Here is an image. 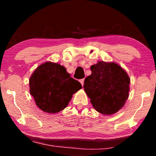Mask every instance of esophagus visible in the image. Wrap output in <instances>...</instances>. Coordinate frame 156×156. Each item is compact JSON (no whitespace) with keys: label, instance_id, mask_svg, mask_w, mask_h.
Listing matches in <instances>:
<instances>
[{"label":"esophagus","instance_id":"obj_1","mask_svg":"<svg viewBox=\"0 0 156 156\" xmlns=\"http://www.w3.org/2000/svg\"><path fill=\"white\" fill-rule=\"evenodd\" d=\"M80 83H81V84H82V86H83V84H84V79H80Z\"/></svg>","mask_w":156,"mask_h":156}]
</instances>
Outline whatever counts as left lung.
I'll use <instances>...</instances> for the list:
<instances>
[{
	"mask_svg": "<svg viewBox=\"0 0 156 156\" xmlns=\"http://www.w3.org/2000/svg\"><path fill=\"white\" fill-rule=\"evenodd\" d=\"M84 79V89L97 112L104 115L118 112L127 100L130 78L115 62L99 61L91 67Z\"/></svg>",
	"mask_w": 156,
	"mask_h": 156,
	"instance_id": "obj_1",
	"label": "left lung"
}]
</instances>
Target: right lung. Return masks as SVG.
<instances>
[{
    "label": "right lung",
    "instance_id": "add662e5",
    "mask_svg": "<svg viewBox=\"0 0 156 156\" xmlns=\"http://www.w3.org/2000/svg\"><path fill=\"white\" fill-rule=\"evenodd\" d=\"M81 88V84L71 78L63 66L51 62L41 65L30 78V94L36 105L49 113L64 109Z\"/></svg>",
    "mask_w": 156,
    "mask_h": 156
}]
</instances>
